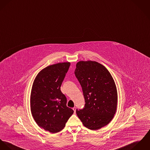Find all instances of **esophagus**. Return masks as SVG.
I'll return each mask as SVG.
<instances>
[{"label":"esophagus","mask_w":150,"mask_h":150,"mask_svg":"<svg viewBox=\"0 0 150 150\" xmlns=\"http://www.w3.org/2000/svg\"><path fill=\"white\" fill-rule=\"evenodd\" d=\"M73 110H74V112H76V107H74V108H73Z\"/></svg>","instance_id":"1"}]
</instances>
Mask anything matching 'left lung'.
<instances>
[{
    "label": "left lung",
    "instance_id": "8db88e82",
    "mask_svg": "<svg viewBox=\"0 0 150 150\" xmlns=\"http://www.w3.org/2000/svg\"><path fill=\"white\" fill-rule=\"evenodd\" d=\"M75 75L81 84L85 100L83 109H76L83 125L97 130L108 124L116 112L117 92L108 70L97 62L81 61Z\"/></svg>",
    "mask_w": 150,
    "mask_h": 150
}]
</instances>
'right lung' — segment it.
<instances>
[{"label":"right lung","mask_w":150,"mask_h":150,"mask_svg":"<svg viewBox=\"0 0 150 150\" xmlns=\"http://www.w3.org/2000/svg\"><path fill=\"white\" fill-rule=\"evenodd\" d=\"M70 63H60L44 68L34 81L30 107L37 125L51 133H57L65 127L74 110L67 107V98L60 87Z\"/></svg>","instance_id":"add662e5"}]
</instances>
